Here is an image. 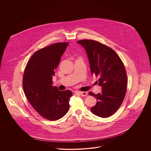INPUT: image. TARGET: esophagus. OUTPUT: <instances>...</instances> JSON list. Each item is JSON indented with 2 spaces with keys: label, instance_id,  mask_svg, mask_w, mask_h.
Wrapping results in <instances>:
<instances>
[{
  "label": "esophagus",
  "instance_id": "obj_1",
  "mask_svg": "<svg viewBox=\"0 0 151 151\" xmlns=\"http://www.w3.org/2000/svg\"><path fill=\"white\" fill-rule=\"evenodd\" d=\"M79 93L80 94V95H81L82 96H86L88 94V93L86 92H79Z\"/></svg>",
  "mask_w": 151,
  "mask_h": 151
}]
</instances>
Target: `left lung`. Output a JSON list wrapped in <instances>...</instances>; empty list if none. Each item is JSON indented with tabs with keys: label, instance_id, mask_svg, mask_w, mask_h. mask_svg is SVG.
Listing matches in <instances>:
<instances>
[{
	"label": "left lung",
	"instance_id": "obj_1",
	"mask_svg": "<svg viewBox=\"0 0 151 151\" xmlns=\"http://www.w3.org/2000/svg\"><path fill=\"white\" fill-rule=\"evenodd\" d=\"M77 42L84 47L91 74L99 78L97 82L102 86L101 93L89 92L97 100L91 111L99 116L107 118L118 110L126 93L127 76L124 65L115 51L104 44L91 40Z\"/></svg>",
	"mask_w": 151,
	"mask_h": 151
}]
</instances>
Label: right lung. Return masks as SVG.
<instances>
[{"instance_id": "right-lung-1", "label": "right lung", "mask_w": 151, "mask_h": 151, "mask_svg": "<svg viewBox=\"0 0 151 151\" xmlns=\"http://www.w3.org/2000/svg\"><path fill=\"white\" fill-rule=\"evenodd\" d=\"M68 43H53L36 51L25 67L22 86L29 103L44 118L57 121L64 116L69 108V90L60 91L52 86V76Z\"/></svg>"}]
</instances>
